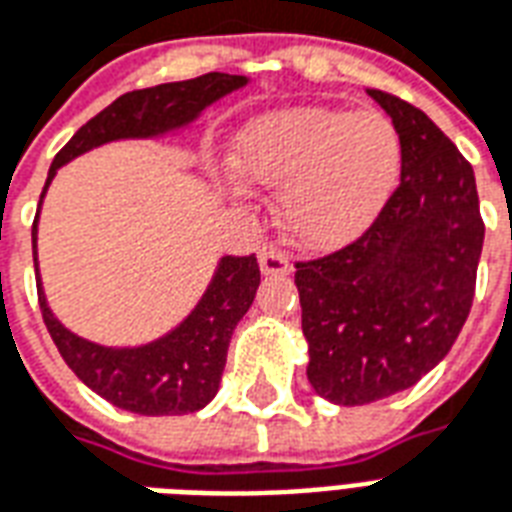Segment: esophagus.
<instances>
[{
	"mask_svg": "<svg viewBox=\"0 0 512 512\" xmlns=\"http://www.w3.org/2000/svg\"><path fill=\"white\" fill-rule=\"evenodd\" d=\"M260 271L266 276H279V274H290V260L282 249L276 246H263L260 249Z\"/></svg>",
	"mask_w": 512,
	"mask_h": 512,
	"instance_id": "obj_1",
	"label": "esophagus"
}]
</instances>
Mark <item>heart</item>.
<instances>
[{"mask_svg":"<svg viewBox=\"0 0 512 512\" xmlns=\"http://www.w3.org/2000/svg\"><path fill=\"white\" fill-rule=\"evenodd\" d=\"M233 170L249 184L279 187V217L295 241L331 249L361 236L391 200L401 138L374 108H285L238 135Z\"/></svg>","mask_w":512,"mask_h":512,"instance_id":"b5f03b06","label":"heart"}]
</instances>
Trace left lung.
I'll return each instance as SVG.
<instances>
[{
  "instance_id": "left-lung-1",
  "label": "left lung",
  "mask_w": 512,
  "mask_h": 512,
  "mask_svg": "<svg viewBox=\"0 0 512 512\" xmlns=\"http://www.w3.org/2000/svg\"><path fill=\"white\" fill-rule=\"evenodd\" d=\"M401 138V181L358 241L295 263L306 377L339 407L407 391L450 352L483 252L475 173L426 113L366 89Z\"/></svg>"
}]
</instances>
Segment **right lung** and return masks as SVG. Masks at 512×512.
I'll return each mask as SVG.
<instances>
[{
  "mask_svg": "<svg viewBox=\"0 0 512 512\" xmlns=\"http://www.w3.org/2000/svg\"><path fill=\"white\" fill-rule=\"evenodd\" d=\"M246 83V75L208 73L192 81L160 83L151 89L121 94L105 111L86 121L56 154L40 195V206L56 170L75 157L113 140L160 138L165 132L187 127L211 102L222 100L225 94L236 92ZM37 219L40 211L32 225L40 312L56 350L62 352L64 363L73 369L75 377L97 396L111 401L113 407L138 415H187L203 410L217 396L230 336L236 331L238 320L249 312L260 287L257 257H222L198 306L160 339L138 347H105L64 328L51 312L37 268Z\"/></svg>",
  "mask_w": 512,
  "mask_h": 512,
  "instance_id": "add662e5",
  "label": "right lung"
}]
</instances>
